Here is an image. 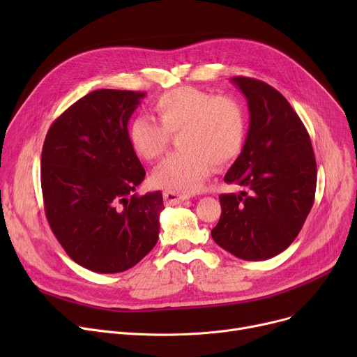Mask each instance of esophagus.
<instances>
[{
  "instance_id": "34e87169",
  "label": "esophagus",
  "mask_w": 357,
  "mask_h": 357,
  "mask_svg": "<svg viewBox=\"0 0 357 357\" xmlns=\"http://www.w3.org/2000/svg\"><path fill=\"white\" fill-rule=\"evenodd\" d=\"M188 198H190V195H186V194H179V192H174V191L163 192V199L166 204H179Z\"/></svg>"
}]
</instances>
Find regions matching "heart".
Returning <instances> with one entry per match:
<instances>
[{
    "instance_id": "obj_1",
    "label": "heart",
    "mask_w": 357,
    "mask_h": 357,
    "mask_svg": "<svg viewBox=\"0 0 357 357\" xmlns=\"http://www.w3.org/2000/svg\"><path fill=\"white\" fill-rule=\"evenodd\" d=\"M159 120L139 116L130 123L128 139L135 152L146 160L159 159L178 137L179 153L163 160L153 174L159 188L174 192L199 191L210 178L214 163L226 166L245 149L249 119L245 105L230 96L192 86L163 92L153 102Z\"/></svg>"
}]
</instances>
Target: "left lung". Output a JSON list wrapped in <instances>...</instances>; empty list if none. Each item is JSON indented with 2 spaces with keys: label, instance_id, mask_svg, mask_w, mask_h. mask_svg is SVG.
I'll return each instance as SVG.
<instances>
[{
  "label": "left lung",
  "instance_id": "1",
  "mask_svg": "<svg viewBox=\"0 0 357 357\" xmlns=\"http://www.w3.org/2000/svg\"><path fill=\"white\" fill-rule=\"evenodd\" d=\"M248 98L245 149L224 176L243 186L220 195L214 241L243 260H266L291 246L312 208L317 163L308 131L287 98L264 81L231 79Z\"/></svg>",
  "mask_w": 357,
  "mask_h": 357
}]
</instances>
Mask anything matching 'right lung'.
I'll list each match as a JSON object with an SVG mask.
<instances>
[{"label":"right lung","instance_id":"1","mask_svg":"<svg viewBox=\"0 0 357 357\" xmlns=\"http://www.w3.org/2000/svg\"><path fill=\"white\" fill-rule=\"evenodd\" d=\"M143 97L92 91L53 121L43 143L49 226L73 261L98 273L133 268L159 238L162 192L135 194L146 172L127 130Z\"/></svg>","mask_w":357,"mask_h":357}]
</instances>
